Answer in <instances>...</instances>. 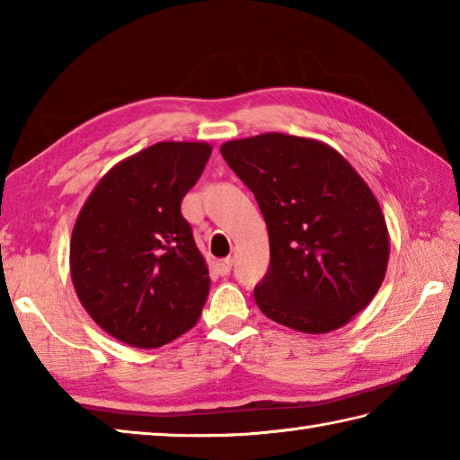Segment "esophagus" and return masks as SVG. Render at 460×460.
I'll return each mask as SVG.
<instances>
[{"mask_svg": "<svg viewBox=\"0 0 460 460\" xmlns=\"http://www.w3.org/2000/svg\"><path fill=\"white\" fill-rule=\"evenodd\" d=\"M231 267H233V259H219L217 262H215V269H217V272L221 277H225V275H229L231 272Z\"/></svg>", "mask_w": 460, "mask_h": 460, "instance_id": "esophagus-1", "label": "esophagus"}]
</instances>
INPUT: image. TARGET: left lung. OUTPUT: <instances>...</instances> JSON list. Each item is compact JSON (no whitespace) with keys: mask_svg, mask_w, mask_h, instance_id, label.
<instances>
[{"mask_svg":"<svg viewBox=\"0 0 460 460\" xmlns=\"http://www.w3.org/2000/svg\"><path fill=\"white\" fill-rule=\"evenodd\" d=\"M221 155L255 195L270 267L255 287L265 316L306 334L348 324L384 282L389 235L367 183L334 148L269 132L231 140Z\"/></svg>","mask_w":460,"mask_h":460,"instance_id":"8db88e82","label":"left lung"}]
</instances>
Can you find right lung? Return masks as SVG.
Here are the masks:
<instances>
[{"label": "right lung", "instance_id": "add662e5", "mask_svg": "<svg viewBox=\"0 0 460 460\" xmlns=\"http://www.w3.org/2000/svg\"><path fill=\"white\" fill-rule=\"evenodd\" d=\"M203 142H158L116 164L83 205L71 237V279L104 332L160 348L199 320L209 270L181 215L208 164Z\"/></svg>", "mask_w": 460, "mask_h": 460}]
</instances>
